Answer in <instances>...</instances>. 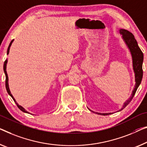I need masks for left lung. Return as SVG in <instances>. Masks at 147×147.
Instances as JSON below:
<instances>
[{
  "label": "left lung",
  "instance_id": "1",
  "mask_svg": "<svg viewBox=\"0 0 147 147\" xmlns=\"http://www.w3.org/2000/svg\"><path fill=\"white\" fill-rule=\"evenodd\" d=\"M119 33L122 36V38L123 41L125 43V44L127 46L128 49H129L130 53L131 54V57H132V62H133V69L135 73V88L133 89L131 94V96L130 98L127 100V101L124 103L123 105L122 108L119 109V111L122 110L124 109L127 105L129 104L130 102L132 100L133 96L135 94L138 87L139 86L140 84H141L142 78H143V53L141 51V49H140L139 45H138L137 41L135 39L134 36H133L132 33L129 32L127 30L125 29H119ZM91 111L94 113V111L90 110ZM98 115H107L111 114L113 113H98L95 112Z\"/></svg>",
  "mask_w": 147,
  "mask_h": 147
}]
</instances>
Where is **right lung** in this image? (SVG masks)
<instances>
[{
  "label": "right lung",
  "mask_w": 147,
  "mask_h": 147,
  "mask_svg": "<svg viewBox=\"0 0 147 147\" xmlns=\"http://www.w3.org/2000/svg\"><path fill=\"white\" fill-rule=\"evenodd\" d=\"M13 41H14V39H13V40L11 41V42L10 43V44H9V46H8V49H7V55H8V53H9L10 47L11 45H12V42H13ZM7 62H8V60H7V59H6V61H4V67H3L4 74H5V76H6V90H7V92H8V94H9V95L11 96V97L12 98V99L14 100V102H15V103H16V104L17 106L18 107V108H19L20 109L21 111H22L23 112H24V113H30L29 112H28V111H26V109H25L22 106H20V105H19L18 104V103H17V102H16V100L14 99V98L13 97V96L12 95V94H11V92H10V89H9V86H8V77L7 72H6V64H7Z\"/></svg>",
  "instance_id": "add662e5"
}]
</instances>
